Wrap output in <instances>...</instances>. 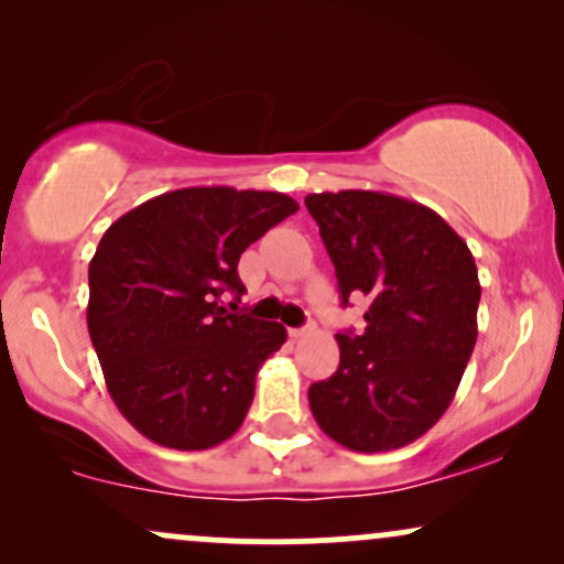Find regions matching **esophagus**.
<instances>
[{
    "label": "esophagus",
    "mask_w": 564,
    "mask_h": 564,
    "mask_svg": "<svg viewBox=\"0 0 564 564\" xmlns=\"http://www.w3.org/2000/svg\"><path fill=\"white\" fill-rule=\"evenodd\" d=\"M313 332H315V323L307 321L300 328H289V336H291V339H302V336H307V334H313Z\"/></svg>",
    "instance_id": "34e87169"
}]
</instances>
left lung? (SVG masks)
I'll list each match as a JSON object with an SVG mask.
<instances>
[{"instance_id":"obj_1","label":"left lung","mask_w":564,"mask_h":564,"mask_svg":"<svg viewBox=\"0 0 564 564\" xmlns=\"http://www.w3.org/2000/svg\"><path fill=\"white\" fill-rule=\"evenodd\" d=\"M341 304L366 296V328L336 334L339 368L310 387L328 437L358 453L422 437L451 405L477 341L480 281L437 212L390 193H310Z\"/></svg>"}]
</instances>
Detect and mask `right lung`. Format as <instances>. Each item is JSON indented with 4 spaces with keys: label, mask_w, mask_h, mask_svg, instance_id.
<instances>
[{
    "label": "right lung",
    "mask_w": 564,
    "mask_h": 564,
    "mask_svg": "<svg viewBox=\"0 0 564 564\" xmlns=\"http://www.w3.org/2000/svg\"><path fill=\"white\" fill-rule=\"evenodd\" d=\"M296 209L275 191L183 187L127 212L100 238L89 339L116 408L140 435L206 451L243 424L257 371L286 328L228 313L219 296L241 302L238 260Z\"/></svg>",
    "instance_id": "right-lung-1"
}]
</instances>
